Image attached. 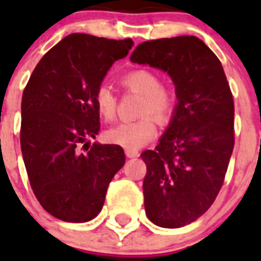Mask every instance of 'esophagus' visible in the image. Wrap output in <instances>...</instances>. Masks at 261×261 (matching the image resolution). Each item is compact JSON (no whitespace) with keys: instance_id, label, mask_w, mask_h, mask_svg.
<instances>
[{"instance_id":"obj_1","label":"esophagus","mask_w":261,"mask_h":261,"mask_svg":"<svg viewBox=\"0 0 261 261\" xmlns=\"http://www.w3.org/2000/svg\"><path fill=\"white\" fill-rule=\"evenodd\" d=\"M126 155L128 159H134V157H138L139 153L135 149H126Z\"/></svg>"}]
</instances>
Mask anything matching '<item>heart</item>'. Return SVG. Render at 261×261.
I'll return each mask as SVG.
<instances>
[{
	"label": "heart",
	"mask_w": 261,
	"mask_h": 261,
	"mask_svg": "<svg viewBox=\"0 0 261 261\" xmlns=\"http://www.w3.org/2000/svg\"><path fill=\"white\" fill-rule=\"evenodd\" d=\"M120 84L127 90L142 96L138 110L141 118L133 122L119 123L108 128L106 131V139L127 149H138L154 138L157 124L153 116L163 124L171 122L176 111L177 98L171 89L161 85V80L154 71L147 69H134L123 74ZM94 106L106 122L114 120L118 100L110 87L100 85L96 89Z\"/></svg>",
	"instance_id": "1"
}]
</instances>
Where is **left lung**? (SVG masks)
I'll return each instance as SVG.
<instances>
[{"label":"left lung","mask_w":261,"mask_h":261,"mask_svg":"<svg viewBox=\"0 0 261 261\" xmlns=\"http://www.w3.org/2000/svg\"><path fill=\"white\" fill-rule=\"evenodd\" d=\"M131 62L171 75L177 104L154 150L141 154L145 211L157 226H186L206 213L223 184L234 146V102L217 55L196 36L139 44Z\"/></svg>","instance_id":"1"}]
</instances>
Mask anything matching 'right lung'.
I'll return each mask as SVG.
<instances>
[{"mask_svg":"<svg viewBox=\"0 0 261 261\" xmlns=\"http://www.w3.org/2000/svg\"><path fill=\"white\" fill-rule=\"evenodd\" d=\"M133 44L131 39L69 35L43 55L22 92V159L35 196L55 218L93 219L124 165L119 145H89V139L100 130L94 92Z\"/></svg>","mask_w":261,"mask_h":261,"instance_id":"add662e5","label":"right lung"}]
</instances>
